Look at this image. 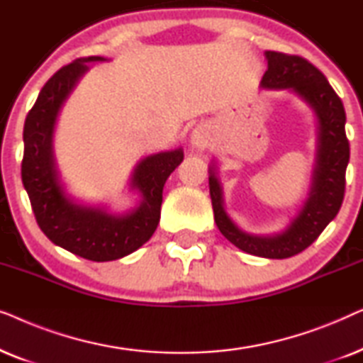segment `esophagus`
Segmentation results:
<instances>
[{
  "label": "esophagus",
  "mask_w": 363,
  "mask_h": 363,
  "mask_svg": "<svg viewBox=\"0 0 363 363\" xmlns=\"http://www.w3.org/2000/svg\"><path fill=\"white\" fill-rule=\"evenodd\" d=\"M190 142L193 147L198 148V150H205L206 147H210V142H211L210 128L206 125H198L195 130L191 132Z\"/></svg>",
  "instance_id": "esophagus-1"
}]
</instances>
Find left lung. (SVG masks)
I'll list each match as a JSON object with an SVG mask.
<instances>
[{
  "label": "left lung",
  "mask_w": 363,
  "mask_h": 363,
  "mask_svg": "<svg viewBox=\"0 0 363 363\" xmlns=\"http://www.w3.org/2000/svg\"><path fill=\"white\" fill-rule=\"evenodd\" d=\"M264 56L267 71L261 79V87L294 94L315 113V160L309 191L289 225L272 235L247 233L228 215L216 160H211L208 170L210 196L216 226L228 241L247 255L286 259L309 247L339 213L344 200L350 148L345 135L344 104L324 74L304 57L274 51H266Z\"/></svg>",
  "instance_id": "8db88e82"
}]
</instances>
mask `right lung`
Returning a JSON list of instances; mask_svg holds the SVG:
<instances>
[{"instance_id": "1", "label": "right lung", "mask_w": 363, "mask_h": 363, "mask_svg": "<svg viewBox=\"0 0 363 363\" xmlns=\"http://www.w3.org/2000/svg\"><path fill=\"white\" fill-rule=\"evenodd\" d=\"M106 61L102 56L76 59L44 84L24 122L21 163L24 190L44 235L72 255L97 262L121 259L150 240L160 221L167 178L183 162L182 147L138 160L128 180V191L137 193L138 203L127 211L82 203L66 190L54 155L59 112L89 64Z\"/></svg>"}]
</instances>
